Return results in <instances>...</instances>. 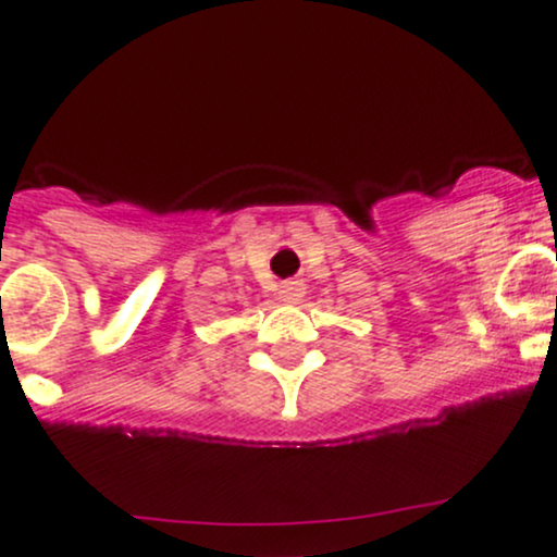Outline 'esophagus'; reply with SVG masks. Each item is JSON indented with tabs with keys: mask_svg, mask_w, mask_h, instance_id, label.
Instances as JSON below:
<instances>
[{
	"mask_svg": "<svg viewBox=\"0 0 557 557\" xmlns=\"http://www.w3.org/2000/svg\"><path fill=\"white\" fill-rule=\"evenodd\" d=\"M305 297V284L297 278H289V281H281L278 284V300L286 302V305H297Z\"/></svg>",
	"mask_w": 557,
	"mask_h": 557,
	"instance_id": "34e87169",
	"label": "esophagus"
}]
</instances>
